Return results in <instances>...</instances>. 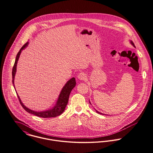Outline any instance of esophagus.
<instances>
[{
    "label": "esophagus",
    "mask_w": 153,
    "mask_h": 153,
    "mask_svg": "<svg viewBox=\"0 0 153 153\" xmlns=\"http://www.w3.org/2000/svg\"><path fill=\"white\" fill-rule=\"evenodd\" d=\"M86 75L85 74V73H83V72H81V73H79V74H78V79H79V80H80V81H83V80H85V78H86Z\"/></svg>",
    "instance_id": "34e87169"
}]
</instances>
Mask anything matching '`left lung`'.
I'll use <instances>...</instances> for the list:
<instances>
[{
    "mask_svg": "<svg viewBox=\"0 0 153 153\" xmlns=\"http://www.w3.org/2000/svg\"><path fill=\"white\" fill-rule=\"evenodd\" d=\"M130 44H131V45H133V47H135V48H136V46H135V45H134V43H133V42H132V41H131V40H130ZM89 103H90V104H91V102H90V100H89ZM95 111H97V113H99V114H103V113H100V112H99V111H97V110H96V109H95Z\"/></svg>",
    "mask_w": 153,
    "mask_h": 153,
    "instance_id": "left-lung-1",
    "label": "left lung"
}]
</instances>
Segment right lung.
Returning <instances> with one entry per match:
<instances>
[{"mask_svg": "<svg viewBox=\"0 0 153 153\" xmlns=\"http://www.w3.org/2000/svg\"><path fill=\"white\" fill-rule=\"evenodd\" d=\"M28 44V42L26 43L21 48V49L19 51V53H17L16 57L14 66H13V70H12V83L13 85L14 89H15L14 82V77H15V75H16V70H17V62H18L19 58L20 57V54H21L22 50H23L24 49H25L27 47ZM75 85H76L75 78L74 77H73L71 79H70L69 81H68L65 84V85L63 86V88L61 89V92H60V94L58 96L55 106L53 108H51L50 109H48V110H47V111H37L30 109L29 108H27L22 103L19 95L17 94V97H18L19 100L20 101V103L21 105L24 108V109L26 110V111H27L28 113L34 114V115H36L38 117H43V118L55 117H56V116L60 115L61 114H62V112H64V111H65V107H66L67 105L68 104L70 93H71V91L72 90V89L75 86ZM15 90H16V89H15Z\"/></svg>", "mask_w": 153, "mask_h": 153, "instance_id": "right-lung-1", "label": "right lung"}]
</instances>
